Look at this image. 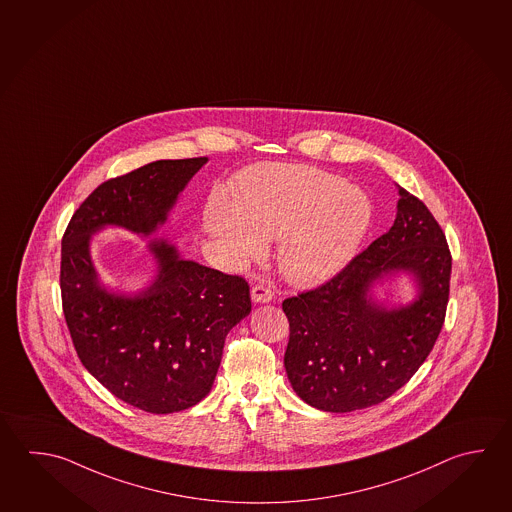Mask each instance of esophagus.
<instances>
[{"mask_svg":"<svg viewBox=\"0 0 512 512\" xmlns=\"http://www.w3.org/2000/svg\"><path fill=\"white\" fill-rule=\"evenodd\" d=\"M274 296V292L267 287V285H256L252 287L251 298L254 303H269L270 299Z\"/></svg>","mask_w":512,"mask_h":512,"instance_id":"esophagus-1","label":"esophagus"}]
</instances>
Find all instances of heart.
<instances>
[{"label":"heart","instance_id":"obj_1","mask_svg":"<svg viewBox=\"0 0 512 512\" xmlns=\"http://www.w3.org/2000/svg\"><path fill=\"white\" fill-rule=\"evenodd\" d=\"M373 222L361 187L310 166H267L243 178L236 205L218 195L204 214L207 236L236 263L279 242V269L296 285H316L354 258Z\"/></svg>","mask_w":512,"mask_h":512}]
</instances>
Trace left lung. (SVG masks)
I'll use <instances>...</instances> for the list:
<instances>
[{"mask_svg": "<svg viewBox=\"0 0 512 512\" xmlns=\"http://www.w3.org/2000/svg\"><path fill=\"white\" fill-rule=\"evenodd\" d=\"M399 189L390 231L325 285L283 301L290 337L285 370L312 408L348 413L391 397L419 370L444 325L451 252L424 202ZM397 273L418 296L388 308L372 298L377 282Z\"/></svg>", "mask_w": 512, "mask_h": 512, "instance_id": "8db88e82", "label": "left lung"}]
</instances>
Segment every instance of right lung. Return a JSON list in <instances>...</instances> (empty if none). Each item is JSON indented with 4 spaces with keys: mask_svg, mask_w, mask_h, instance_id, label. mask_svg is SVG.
<instances>
[{
    "mask_svg": "<svg viewBox=\"0 0 512 512\" xmlns=\"http://www.w3.org/2000/svg\"><path fill=\"white\" fill-rule=\"evenodd\" d=\"M207 157L157 160L112 178L79 205L61 243V298L75 352L88 372L133 408L166 415L213 388L229 330L251 312L249 285L151 238V285L122 294L101 285L90 238L104 227L155 233Z\"/></svg>",
    "mask_w": 512,
    "mask_h": 512,
    "instance_id": "add662e5",
    "label": "right lung"
}]
</instances>
